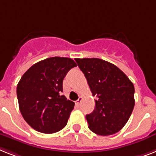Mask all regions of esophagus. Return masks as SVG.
<instances>
[{"label":"esophagus","mask_w":156,"mask_h":156,"mask_svg":"<svg viewBox=\"0 0 156 156\" xmlns=\"http://www.w3.org/2000/svg\"><path fill=\"white\" fill-rule=\"evenodd\" d=\"M82 97H79V98H78V99L77 100V101H76V102H75L76 106H78V107H79V106H80L81 102H82Z\"/></svg>","instance_id":"34e87169"}]
</instances>
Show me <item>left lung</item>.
I'll list each match as a JSON object with an SVG mask.
<instances>
[{
	"mask_svg": "<svg viewBox=\"0 0 156 156\" xmlns=\"http://www.w3.org/2000/svg\"><path fill=\"white\" fill-rule=\"evenodd\" d=\"M87 78L95 108L86 119L91 131L99 135L119 132L135 106V87L128 77L112 63L99 58H75Z\"/></svg>",
	"mask_w": 156,
	"mask_h": 156,
	"instance_id": "left-lung-1",
	"label": "left lung"
}]
</instances>
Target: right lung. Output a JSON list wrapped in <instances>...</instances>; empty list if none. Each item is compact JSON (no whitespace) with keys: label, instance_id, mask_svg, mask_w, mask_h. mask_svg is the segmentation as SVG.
<instances>
[{"label":"right lung","instance_id":"right-lung-1","mask_svg":"<svg viewBox=\"0 0 156 156\" xmlns=\"http://www.w3.org/2000/svg\"><path fill=\"white\" fill-rule=\"evenodd\" d=\"M75 66L71 58L53 57L35 63L22 75L16 87L19 109L34 130L52 134L66 126L74 102L62 95V82Z\"/></svg>","mask_w":156,"mask_h":156}]
</instances>
